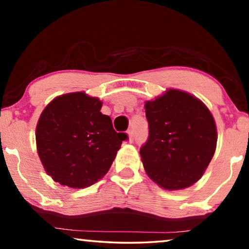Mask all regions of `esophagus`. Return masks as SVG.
<instances>
[{
  "label": "esophagus",
  "mask_w": 249,
  "mask_h": 249,
  "mask_svg": "<svg viewBox=\"0 0 249 249\" xmlns=\"http://www.w3.org/2000/svg\"><path fill=\"white\" fill-rule=\"evenodd\" d=\"M127 134H128V141H129V142H133V141H134V130L133 129H129L128 132H127Z\"/></svg>",
  "instance_id": "obj_1"
}]
</instances>
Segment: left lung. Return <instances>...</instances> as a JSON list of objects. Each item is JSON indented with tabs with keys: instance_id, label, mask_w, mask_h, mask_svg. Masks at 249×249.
<instances>
[{
	"instance_id": "8db88e82",
	"label": "left lung",
	"mask_w": 249,
	"mask_h": 249,
	"mask_svg": "<svg viewBox=\"0 0 249 249\" xmlns=\"http://www.w3.org/2000/svg\"><path fill=\"white\" fill-rule=\"evenodd\" d=\"M148 140L141 147L149 178L166 190L196 183L216 148V126L209 108L195 96L179 90L145 104Z\"/></svg>"
}]
</instances>
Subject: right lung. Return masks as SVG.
I'll return each instance as SVG.
<instances>
[{
	"mask_svg": "<svg viewBox=\"0 0 249 249\" xmlns=\"http://www.w3.org/2000/svg\"><path fill=\"white\" fill-rule=\"evenodd\" d=\"M102 102L83 92L60 95L41 113L36 127L38 156L46 172L62 185L90 187L108 171L126 133L100 112Z\"/></svg>",
	"mask_w": 249,
	"mask_h": 249,
	"instance_id": "1",
	"label": "right lung"
}]
</instances>
